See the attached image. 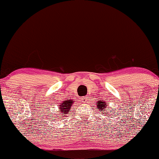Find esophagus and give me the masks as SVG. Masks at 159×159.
I'll list each match as a JSON object with an SVG mask.
<instances>
[{"label": "esophagus", "mask_w": 159, "mask_h": 159, "mask_svg": "<svg viewBox=\"0 0 159 159\" xmlns=\"http://www.w3.org/2000/svg\"><path fill=\"white\" fill-rule=\"evenodd\" d=\"M89 97H82V100H81V101H82V103H88V101H89Z\"/></svg>", "instance_id": "obj_1"}]
</instances>
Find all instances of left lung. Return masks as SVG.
<instances>
[{"label": "left lung", "instance_id": "1", "mask_svg": "<svg viewBox=\"0 0 159 159\" xmlns=\"http://www.w3.org/2000/svg\"><path fill=\"white\" fill-rule=\"evenodd\" d=\"M108 103H107L106 101H103L102 99H99V100L97 101V108L98 109V110L101 111L102 113H105V110H107V111L109 110V109H106L107 107V104ZM112 110H113V109H112ZM105 115H107V114H106V113H105Z\"/></svg>", "mask_w": 159, "mask_h": 159}]
</instances>
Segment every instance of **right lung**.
Wrapping results in <instances>:
<instances>
[{
	"instance_id": "1",
	"label": "right lung",
	"mask_w": 159,
	"mask_h": 159,
	"mask_svg": "<svg viewBox=\"0 0 159 159\" xmlns=\"http://www.w3.org/2000/svg\"><path fill=\"white\" fill-rule=\"evenodd\" d=\"M74 101L73 99H66L65 101H62L61 103L59 105V107H58V111L57 112H59L58 114H60V117L59 118L63 119V118H65V116L69 114V112L70 111V109H71V106L73 105Z\"/></svg>"
}]
</instances>
